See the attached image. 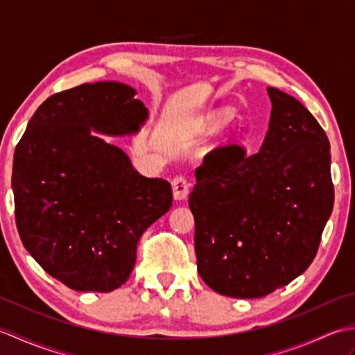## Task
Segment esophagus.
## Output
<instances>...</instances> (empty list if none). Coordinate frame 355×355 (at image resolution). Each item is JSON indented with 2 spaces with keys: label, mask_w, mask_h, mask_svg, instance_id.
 Masks as SVG:
<instances>
[{
  "label": "esophagus",
  "mask_w": 355,
  "mask_h": 355,
  "mask_svg": "<svg viewBox=\"0 0 355 355\" xmlns=\"http://www.w3.org/2000/svg\"><path fill=\"white\" fill-rule=\"evenodd\" d=\"M172 191H173V198L175 200H183L189 193V182L184 175H177L172 180Z\"/></svg>",
  "instance_id": "1"
}]
</instances>
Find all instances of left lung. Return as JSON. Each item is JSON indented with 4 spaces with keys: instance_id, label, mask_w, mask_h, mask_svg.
I'll return each instance as SVG.
<instances>
[{
    "instance_id": "obj_1",
    "label": "left lung",
    "mask_w": 355,
    "mask_h": 355,
    "mask_svg": "<svg viewBox=\"0 0 355 355\" xmlns=\"http://www.w3.org/2000/svg\"><path fill=\"white\" fill-rule=\"evenodd\" d=\"M261 150L218 146L195 169L189 197L202 281L230 297H262L311 266L333 212L329 141L297 99L268 87Z\"/></svg>"
}]
</instances>
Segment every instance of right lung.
<instances>
[{
	"mask_svg": "<svg viewBox=\"0 0 355 355\" xmlns=\"http://www.w3.org/2000/svg\"><path fill=\"white\" fill-rule=\"evenodd\" d=\"M120 82L50 96L13 155L15 220L26 250L78 291L126 282L137 244L172 206V187L134 171L122 149L96 137L137 132L148 111Z\"/></svg>",
	"mask_w": 355,
	"mask_h": 355,
	"instance_id": "1",
	"label": "right lung"
}]
</instances>
